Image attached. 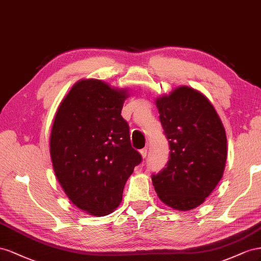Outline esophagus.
<instances>
[{
    "label": "esophagus",
    "instance_id": "obj_1",
    "mask_svg": "<svg viewBox=\"0 0 261 261\" xmlns=\"http://www.w3.org/2000/svg\"><path fill=\"white\" fill-rule=\"evenodd\" d=\"M140 154H141V156H142L143 159H145L146 155H147V148L144 147V148H142V150H140Z\"/></svg>",
    "mask_w": 261,
    "mask_h": 261
}]
</instances>
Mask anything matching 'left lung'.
I'll use <instances>...</instances> for the list:
<instances>
[{
	"instance_id": "8db88e82",
	"label": "left lung",
	"mask_w": 261,
	"mask_h": 261,
	"mask_svg": "<svg viewBox=\"0 0 261 261\" xmlns=\"http://www.w3.org/2000/svg\"><path fill=\"white\" fill-rule=\"evenodd\" d=\"M156 107L170 152L166 167L152 175L154 189L173 209H195L210 196L224 172V126L210 100L188 86L158 98Z\"/></svg>"
}]
</instances>
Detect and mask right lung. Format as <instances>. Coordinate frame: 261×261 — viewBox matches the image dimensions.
<instances>
[{
	"instance_id": "right-lung-1",
	"label": "right lung",
	"mask_w": 261,
	"mask_h": 261,
	"mask_svg": "<svg viewBox=\"0 0 261 261\" xmlns=\"http://www.w3.org/2000/svg\"><path fill=\"white\" fill-rule=\"evenodd\" d=\"M125 89L82 80L61 101L50 135L52 166L79 209L106 215L120 204L124 185L142 156L131 146L121 116Z\"/></svg>"
}]
</instances>
